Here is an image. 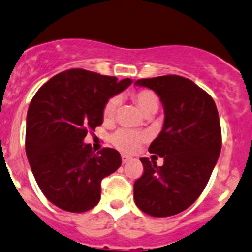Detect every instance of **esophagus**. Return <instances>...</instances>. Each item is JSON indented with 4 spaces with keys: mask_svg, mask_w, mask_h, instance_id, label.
<instances>
[{
    "mask_svg": "<svg viewBox=\"0 0 252 252\" xmlns=\"http://www.w3.org/2000/svg\"><path fill=\"white\" fill-rule=\"evenodd\" d=\"M129 160H130V156L126 155V154H123V155H122V162L126 163V162H128Z\"/></svg>",
    "mask_w": 252,
    "mask_h": 252,
    "instance_id": "34e87169",
    "label": "esophagus"
}]
</instances>
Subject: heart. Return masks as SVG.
Returning <instances> with one entry per match:
<instances>
[{
	"label": "heart",
	"instance_id": "heart-1",
	"mask_svg": "<svg viewBox=\"0 0 252 252\" xmlns=\"http://www.w3.org/2000/svg\"><path fill=\"white\" fill-rule=\"evenodd\" d=\"M131 97L138 104L139 108L141 109L144 114L155 113L160 106V101H158V94L154 91L148 89L136 90L131 94ZM121 104V98L119 96H113L106 102L103 107V119L104 121H112L116 116L117 111ZM149 139V134L145 131L133 130V129H118L114 131L111 136V141L116 148L119 150L124 151V153H133L135 151L144 141Z\"/></svg>",
	"mask_w": 252,
	"mask_h": 252
}]
</instances>
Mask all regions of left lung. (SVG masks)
Returning <instances> with one entry per match:
<instances>
[{"instance_id":"left-lung-1","label":"left lung","mask_w":252,"mask_h":252,"mask_svg":"<svg viewBox=\"0 0 252 252\" xmlns=\"http://www.w3.org/2000/svg\"><path fill=\"white\" fill-rule=\"evenodd\" d=\"M165 109L163 128L149 151L163 158L158 166L141 158L144 173L134 183V199L151 217H171L196 202L208 183L221 149V129L213 98L193 81L178 76L141 79Z\"/></svg>"}]
</instances>
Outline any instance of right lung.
Segmentation results:
<instances>
[{
  "mask_svg": "<svg viewBox=\"0 0 252 252\" xmlns=\"http://www.w3.org/2000/svg\"><path fill=\"white\" fill-rule=\"evenodd\" d=\"M131 84L84 69L51 77L36 91L27 113L26 153L34 178L53 204L72 213L94 208L101 182L121 166L111 148L92 151L84 139L103 122V107Z\"/></svg>",
  "mask_w": 252,
  "mask_h": 252,
  "instance_id": "obj_1",
  "label": "right lung"
}]
</instances>
